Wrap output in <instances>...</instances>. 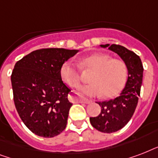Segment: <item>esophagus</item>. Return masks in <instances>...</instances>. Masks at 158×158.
Instances as JSON below:
<instances>
[{
	"label": "esophagus",
	"mask_w": 158,
	"mask_h": 158,
	"mask_svg": "<svg viewBox=\"0 0 158 158\" xmlns=\"http://www.w3.org/2000/svg\"><path fill=\"white\" fill-rule=\"evenodd\" d=\"M70 100L74 102H84V103L89 104L91 103L92 100L88 98H79L78 96H74V95H71L70 96Z\"/></svg>",
	"instance_id": "1"
}]
</instances>
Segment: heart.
Here are the masks:
<instances>
[{"label": "heart", "instance_id": "obj_1", "mask_svg": "<svg viewBox=\"0 0 158 158\" xmlns=\"http://www.w3.org/2000/svg\"><path fill=\"white\" fill-rule=\"evenodd\" d=\"M79 66L84 70H93L89 83L79 88L80 93L89 97L112 98L124 89L128 78V66L123 60L112 58L105 53H94L80 60ZM63 81L71 88L81 82L80 69L71 60H66L60 67Z\"/></svg>", "mask_w": 158, "mask_h": 158}]
</instances>
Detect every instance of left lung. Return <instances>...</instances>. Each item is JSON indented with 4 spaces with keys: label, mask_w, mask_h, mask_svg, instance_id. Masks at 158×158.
Listing matches in <instances>:
<instances>
[{
    "label": "left lung",
    "mask_w": 158,
    "mask_h": 158,
    "mask_svg": "<svg viewBox=\"0 0 158 158\" xmlns=\"http://www.w3.org/2000/svg\"><path fill=\"white\" fill-rule=\"evenodd\" d=\"M115 52L127 64L128 79L120 95L109 101L97 102L101 106V112L96 117H90L91 125L102 133H113L122 129L135 113L140 96L143 81L142 61L132 51L116 44L101 45Z\"/></svg>",
    "instance_id": "8db88e82"
}]
</instances>
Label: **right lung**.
Returning a JSON list of instances; mask_svg holds the SVG:
<instances>
[{"label":"right lung","instance_id":"1","mask_svg":"<svg viewBox=\"0 0 158 158\" xmlns=\"http://www.w3.org/2000/svg\"><path fill=\"white\" fill-rule=\"evenodd\" d=\"M78 50L42 48L16 62L11 84L14 102L24 125L35 135L52 138L65 129L72 103L60 67Z\"/></svg>","mask_w":158,"mask_h":158}]
</instances>
